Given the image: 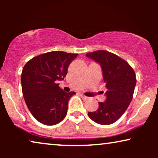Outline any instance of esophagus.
Segmentation results:
<instances>
[{"label":"esophagus","instance_id":"1","mask_svg":"<svg viewBox=\"0 0 158 158\" xmlns=\"http://www.w3.org/2000/svg\"><path fill=\"white\" fill-rule=\"evenodd\" d=\"M81 98L83 99V100H88V96H84L83 94H81Z\"/></svg>","mask_w":158,"mask_h":158}]
</instances>
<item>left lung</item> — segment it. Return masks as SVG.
<instances>
[{"label": "left lung", "mask_w": 158, "mask_h": 158, "mask_svg": "<svg viewBox=\"0 0 158 158\" xmlns=\"http://www.w3.org/2000/svg\"><path fill=\"white\" fill-rule=\"evenodd\" d=\"M86 56L101 64L107 88L105 102H99L98 109L88 112V116L97 124H111L124 114L132 100L135 73L127 61L108 51H95Z\"/></svg>", "instance_id": "obj_1"}]
</instances>
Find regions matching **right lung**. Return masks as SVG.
I'll return each mask as SVG.
<instances>
[{
	"mask_svg": "<svg viewBox=\"0 0 158 158\" xmlns=\"http://www.w3.org/2000/svg\"><path fill=\"white\" fill-rule=\"evenodd\" d=\"M78 54L53 51L28 61L21 73V88L26 104L38 122L47 126L62 122L68 112V101L75 92L59 87L69 64Z\"/></svg>",
	"mask_w": 158,
	"mask_h": 158,
	"instance_id": "obj_1",
	"label": "right lung"
}]
</instances>
